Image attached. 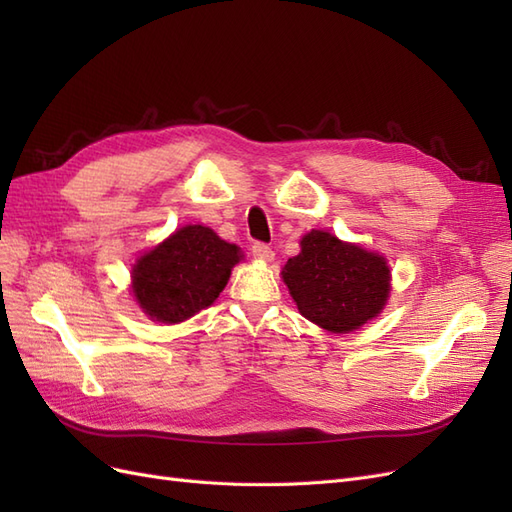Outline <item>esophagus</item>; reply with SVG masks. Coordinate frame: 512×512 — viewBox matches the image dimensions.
Masks as SVG:
<instances>
[{
    "label": "esophagus",
    "mask_w": 512,
    "mask_h": 512,
    "mask_svg": "<svg viewBox=\"0 0 512 512\" xmlns=\"http://www.w3.org/2000/svg\"><path fill=\"white\" fill-rule=\"evenodd\" d=\"M252 254H254V258L267 260V262H271L273 256H275V252L271 250V247H269L267 243H260V241H256V243L252 245Z\"/></svg>",
    "instance_id": "esophagus-1"
}]
</instances>
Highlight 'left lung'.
<instances>
[{
	"instance_id": "1",
	"label": "left lung",
	"mask_w": 512,
	"mask_h": 512,
	"mask_svg": "<svg viewBox=\"0 0 512 512\" xmlns=\"http://www.w3.org/2000/svg\"><path fill=\"white\" fill-rule=\"evenodd\" d=\"M282 277L299 312L333 333L359 329L378 316L391 290L382 256L322 230L307 232L301 254L288 258Z\"/></svg>"
}]
</instances>
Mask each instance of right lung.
I'll use <instances>...</instances> for the list:
<instances>
[{
	"label": "right lung",
	"mask_w": 512,
	"mask_h": 512,
	"mask_svg": "<svg viewBox=\"0 0 512 512\" xmlns=\"http://www.w3.org/2000/svg\"><path fill=\"white\" fill-rule=\"evenodd\" d=\"M237 262V245L207 226H183L136 260L132 292L153 320L183 322L218 299Z\"/></svg>",
	"instance_id": "right-lung-1"
}]
</instances>
